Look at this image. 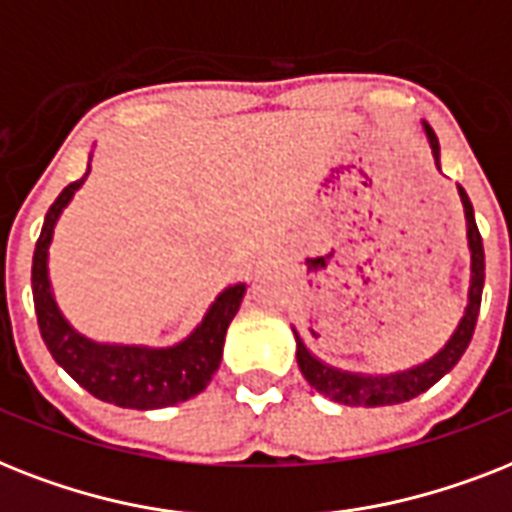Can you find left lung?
<instances>
[{
  "label": "left lung",
  "instance_id": "8db88e82",
  "mask_svg": "<svg viewBox=\"0 0 512 512\" xmlns=\"http://www.w3.org/2000/svg\"><path fill=\"white\" fill-rule=\"evenodd\" d=\"M420 129L425 134V142L431 147L433 163L441 171V153L436 134L425 121H420ZM457 195H460V206H463L465 216V243H468V259H470V280H468V304L465 312L447 338V343L441 346L433 357L425 362L407 367V370L396 372H354L341 370L322 362L320 357H314L304 338L298 335L293 327V338H296V359L298 370L309 380V386L314 391H320L322 396L333 399L346 407H388V404L410 402L415 396L439 383L452 367L460 362V357L468 349L473 330H476L478 309H481V293H484V245H481V235H478L476 216H473V206H470L468 192L457 185Z\"/></svg>",
  "mask_w": 512,
  "mask_h": 512
}]
</instances>
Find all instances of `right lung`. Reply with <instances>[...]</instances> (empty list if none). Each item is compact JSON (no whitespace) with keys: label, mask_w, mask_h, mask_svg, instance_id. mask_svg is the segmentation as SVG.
<instances>
[{"label":"right lung","mask_w":512,"mask_h":512,"mask_svg":"<svg viewBox=\"0 0 512 512\" xmlns=\"http://www.w3.org/2000/svg\"><path fill=\"white\" fill-rule=\"evenodd\" d=\"M92 161V153H89ZM87 174L65 187L44 216L42 235L36 240L31 288L39 330L49 354L81 388L102 402L126 410H161L187 402L211 383L219 370L224 335L243 304L245 282H235L211 301L203 320L190 335L174 346H140V343H102L79 333L65 320L55 301L49 280V245L55 237L57 219L63 216L73 195L87 182Z\"/></svg>","instance_id":"right-lung-1"}]
</instances>
